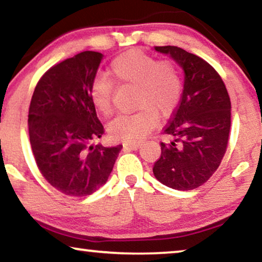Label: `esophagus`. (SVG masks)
Here are the masks:
<instances>
[{
	"mask_svg": "<svg viewBox=\"0 0 262 262\" xmlns=\"http://www.w3.org/2000/svg\"><path fill=\"white\" fill-rule=\"evenodd\" d=\"M140 146H141V143H140V142L124 143V145H123V149H124V150H136V149H139Z\"/></svg>",
	"mask_w": 262,
	"mask_h": 262,
	"instance_id": "obj_1",
	"label": "esophagus"
}]
</instances>
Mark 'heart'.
<instances>
[{
	"mask_svg": "<svg viewBox=\"0 0 262 262\" xmlns=\"http://www.w3.org/2000/svg\"><path fill=\"white\" fill-rule=\"evenodd\" d=\"M109 73L121 84L135 85V105L132 114H121L108 126L113 139L135 142L145 138L156 126L158 115L167 117L174 113L182 97V80L174 65L158 61L140 50H133L114 59ZM114 84L106 76L95 77L90 86V98L103 115L112 112Z\"/></svg>",
	"mask_w": 262,
	"mask_h": 262,
	"instance_id": "b5f03b06",
	"label": "heart"
}]
</instances>
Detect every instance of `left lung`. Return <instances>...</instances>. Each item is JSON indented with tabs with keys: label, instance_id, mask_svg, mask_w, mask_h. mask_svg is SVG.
I'll return each instance as SVG.
<instances>
[{
	"label": "left lung",
	"instance_id": "8db88e82",
	"mask_svg": "<svg viewBox=\"0 0 262 262\" xmlns=\"http://www.w3.org/2000/svg\"><path fill=\"white\" fill-rule=\"evenodd\" d=\"M184 71L179 106L164 133L161 157L153 173L171 189L193 190L211 177L226 153L230 130V98L222 78L203 59L177 46H157Z\"/></svg>",
	"mask_w": 262,
	"mask_h": 262
}]
</instances>
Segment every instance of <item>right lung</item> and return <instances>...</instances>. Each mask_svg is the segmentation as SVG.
Wrapping results in <instances>:
<instances>
[{"label": "right lung", "instance_id": "right-lung-1", "mask_svg": "<svg viewBox=\"0 0 262 262\" xmlns=\"http://www.w3.org/2000/svg\"><path fill=\"white\" fill-rule=\"evenodd\" d=\"M103 54L85 51L51 68L36 84L28 114L29 141L47 182L66 196L104 185L122 145H94L104 133L90 86Z\"/></svg>", "mask_w": 262, "mask_h": 262}]
</instances>
